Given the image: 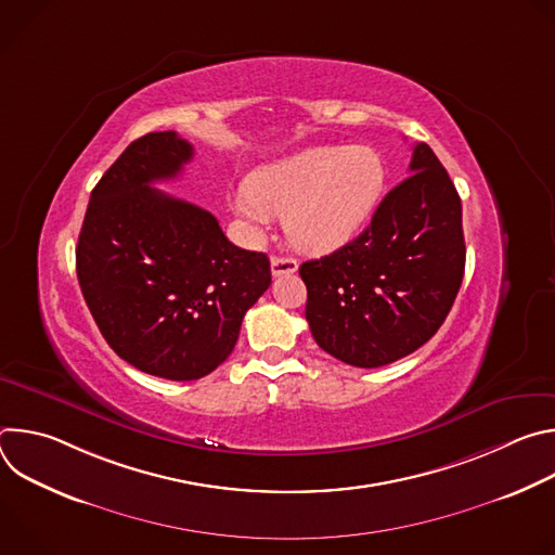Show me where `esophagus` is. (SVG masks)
Returning a JSON list of instances; mask_svg holds the SVG:
<instances>
[{
    "mask_svg": "<svg viewBox=\"0 0 555 555\" xmlns=\"http://www.w3.org/2000/svg\"><path fill=\"white\" fill-rule=\"evenodd\" d=\"M272 274L283 276V274H294L298 270V261L294 257H272L270 261Z\"/></svg>",
    "mask_w": 555,
    "mask_h": 555,
    "instance_id": "34e87169",
    "label": "esophagus"
}]
</instances>
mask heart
<instances>
[{
    "mask_svg": "<svg viewBox=\"0 0 555 555\" xmlns=\"http://www.w3.org/2000/svg\"><path fill=\"white\" fill-rule=\"evenodd\" d=\"M384 163L369 146H319L259 167L232 210L250 232L285 215L289 240L309 253L340 248L373 212L384 189Z\"/></svg>",
    "mask_w": 555,
    "mask_h": 555,
    "instance_id": "1",
    "label": "heart"
}]
</instances>
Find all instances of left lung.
<instances>
[{"label": "left lung", "instance_id": "left-lung-1", "mask_svg": "<svg viewBox=\"0 0 555 555\" xmlns=\"http://www.w3.org/2000/svg\"><path fill=\"white\" fill-rule=\"evenodd\" d=\"M465 270L461 199L424 142L411 176L336 253L305 261V319L330 356L360 369L400 360L443 325Z\"/></svg>", "mask_w": 555, "mask_h": 555}]
</instances>
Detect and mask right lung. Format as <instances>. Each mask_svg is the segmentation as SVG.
<instances>
[{
	"mask_svg": "<svg viewBox=\"0 0 555 555\" xmlns=\"http://www.w3.org/2000/svg\"><path fill=\"white\" fill-rule=\"evenodd\" d=\"M176 131L133 140L94 186L76 276L107 345L142 373L189 382L234 349L270 287V259L228 242L204 208L153 189L191 163Z\"/></svg>",
	"mask_w": 555,
	"mask_h": 555,
	"instance_id": "obj_1",
	"label": "right lung"
}]
</instances>
